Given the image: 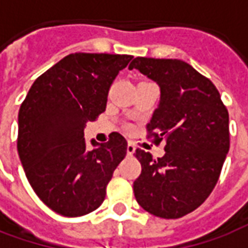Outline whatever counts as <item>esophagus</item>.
<instances>
[{
  "mask_svg": "<svg viewBox=\"0 0 248 248\" xmlns=\"http://www.w3.org/2000/svg\"><path fill=\"white\" fill-rule=\"evenodd\" d=\"M126 151H127V155H133L135 153V147L134 145H131V143H129L127 145V147H126Z\"/></svg>",
  "mask_w": 248,
  "mask_h": 248,
  "instance_id": "obj_1",
  "label": "esophagus"
}]
</instances>
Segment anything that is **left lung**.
Here are the masks:
<instances>
[{
	"mask_svg": "<svg viewBox=\"0 0 248 248\" xmlns=\"http://www.w3.org/2000/svg\"><path fill=\"white\" fill-rule=\"evenodd\" d=\"M158 83L161 99L147 124V138L165 140L154 159L137 149L142 172L134 195L147 213L182 218L202 204L218 182L230 149L229 111L208 78L181 60L137 57L129 66Z\"/></svg>",
	"mask_w": 248,
	"mask_h": 248,
	"instance_id": "8db88e82",
	"label": "left lung"
}]
</instances>
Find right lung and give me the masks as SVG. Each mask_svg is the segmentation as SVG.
I'll return each instance as SVG.
<instances>
[{
	"mask_svg": "<svg viewBox=\"0 0 248 248\" xmlns=\"http://www.w3.org/2000/svg\"><path fill=\"white\" fill-rule=\"evenodd\" d=\"M133 56L69 54L40 76L18 113L17 150L26 178L46 206L81 217L102 204L127 142L111 133L87 150L83 129L105 111L111 83Z\"/></svg>",
	"mask_w": 248,
	"mask_h": 248,
	"instance_id": "right-lung-1",
	"label": "right lung"
}]
</instances>
